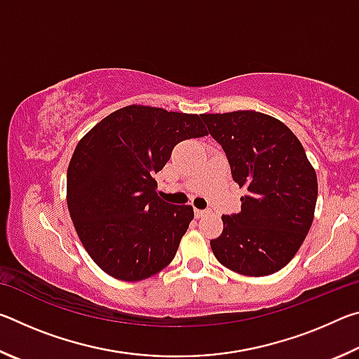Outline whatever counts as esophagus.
<instances>
[{"mask_svg":"<svg viewBox=\"0 0 359 359\" xmlns=\"http://www.w3.org/2000/svg\"><path fill=\"white\" fill-rule=\"evenodd\" d=\"M205 214H209V210H203V209H194V215H196V218H201V217H204Z\"/></svg>","mask_w":359,"mask_h":359,"instance_id":"esophagus-1","label":"esophagus"}]
</instances>
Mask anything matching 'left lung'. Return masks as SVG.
Here are the masks:
<instances>
[{"label":"left lung","mask_w":359,"mask_h":359,"mask_svg":"<svg viewBox=\"0 0 359 359\" xmlns=\"http://www.w3.org/2000/svg\"><path fill=\"white\" fill-rule=\"evenodd\" d=\"M201 117L226 154L234 182L247 191L239 214L222 217L212 252L238 274H274L293 259L312 226L315 169L299 139L271 115L234 111Z\"/></svg>","instance_id":"8db88e82"}]
</instances>
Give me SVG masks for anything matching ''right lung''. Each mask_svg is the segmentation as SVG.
<instances>
[{"label": "right lung", "instance_id": "1", "mask_svg": "<svg viewBox=\"0 0 359 359\" xmlns=\"http://www.w3.org/2000/svg\"><path fill=\"white\" fill-rule=\"evenodd\" d=\"M203 136L208 128L198 114L131 104L79 141L66 201L79 239L106 274L139 282L171 263L194 214L191 205L163 201L154 175L175 144Z\"/></svg>", "mask_w": 359, "mask_h": 359}]
</instances>
